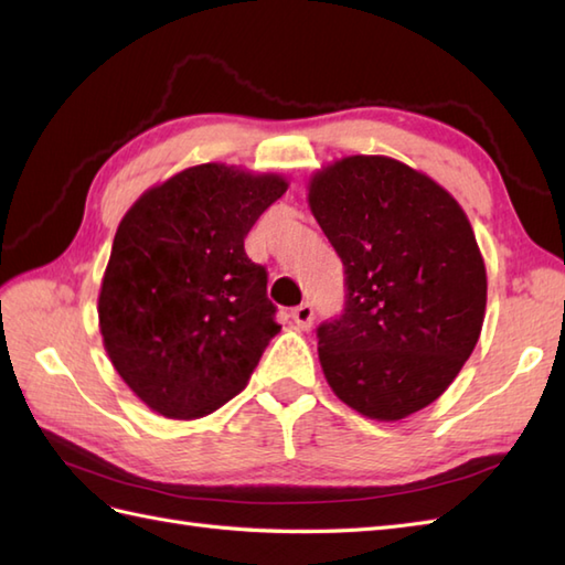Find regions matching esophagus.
Masks as SVG:
<instances>
[{"label": "esophagus", "instance_id": "esophagus-1", "mask_svg": "<svg viewBox=\"0 0 565 565\" xmlns=\"http://www.w3.org/2000/svg\"><path fill=\"white\" fill-rule=\"evenodd\" d=\"M291 318H294V322H296L298 328L308 330L310 326H313V306H310V303L296 306V308L291 310Z\"/></svg>", "mask_w": 565, "mask_h": 565}]
</instances>
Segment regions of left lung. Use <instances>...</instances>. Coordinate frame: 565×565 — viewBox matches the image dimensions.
Masks as SVG:
<instances>
[{
  "mask_svg": "<svg viewBox=\"0 0 565 565\" xmlns=\"http://www.w3.org/2000/svg\"><path fill=\"white\" fill-rule=\"evenodd\" d=\"M308 203L344 267L342 316L320 322L330 388L371 419H403L449 388L483 328L486 264L466 213L398 160L354 154Z\"/></svg>",
  "mask_w": 565,
  "mask_h": 565,
  "instance_id": "obj_1",
  "label": "left lung"
}]
</instances>
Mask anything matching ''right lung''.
<instances>
[{
  "mask_svg": "<svg viewBox=\"0 0 565 565\" xmlns=\"http://www.w3.org/2000/svg\"><path fill=\"white\" fill-rule=\"evenodd\" d=\"M281 177L199 164L146 191L118 225L99 294L111 364L172 419L203 417L245 388L281 330L267 269L245 252Z\"/></svg>",
  "mask_w": 565,
  "mask_h": 565,
  "instance_id": "1",
  "label": "right lung"
}]
</instances>
